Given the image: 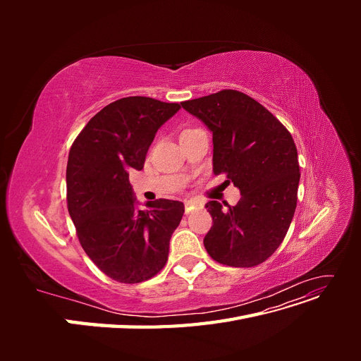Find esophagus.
<instances>
[{"label":"esophagus","instance_id":"1","mask_svg":"<svg viewBox=\"0 0 361 361\" xmlns=\"http://www.w3.org/2000/svg\"><path fill=\"white\" fill-rule=\"evenodd\" d=\"M197 206H202V203H200L199 200H194V199L185 200V211H187V214L191 212V211L194 209V207H197Z\"/></svg>","mask_w":361,"mask_h":361}]
</instances>
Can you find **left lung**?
<instances>
[{"label": "left lung", "mask_w": 361, "mask_h": 361, "mask_svg": "<svg viewBox=\"0 0 361 361\" xmlns=\"http://www.w3.org/2000/svg\"><path fill=\"white\" fill-rule=\"evenodd\" d=\"M212 133L214 173L241 191L236 206L204 204L212 216L203 239L218 264L250 268L285 239L297 207L300 166L289 130L253 97L236 90L180 102Z\"/></svg>", "instance_id": "8db88e82"}]
</instances>
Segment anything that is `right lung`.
Instances as JSON below:
<instances>
[{
    "instance_id": "1",
    "label": "right lung",
    "mask_w": 361,
    "mask_h": 361,
    "mask_svg": "<svg viewBox=\"0 0 361 361\" xmlns=\"http://www.w3.org/2000/svg\"><path fill=\"white\" fill-rule=\"evenodd\" d=\"M179 110L152 97H122L93 116L71 147L69 215L87 256L116 281L141 283L167 264L185 206L159 199L138 209L129 171L145 167L157 130Z\"/></svg>"
}]
</instances>
